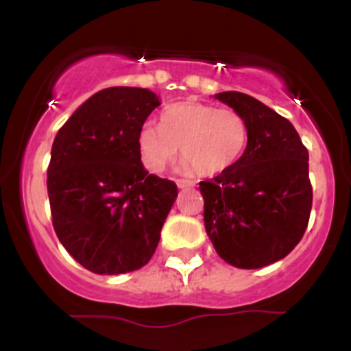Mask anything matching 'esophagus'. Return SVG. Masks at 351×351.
Masks as SVG:
<instances>
[{"label": "esophagus", "mask_w": 351, "mask_h": 351, "mask_svg": "<svg viewBox=\"0 0 351 351\" xmlns=\"http://www.w3.org/2000/svg\"><path fill=\"white\" fill-rule=\"evenodd\" d=\"M176 184H178V188H191V186H195V181H191V180H176Z\"/></svg>", "instance_id": "1"}]
</instances>
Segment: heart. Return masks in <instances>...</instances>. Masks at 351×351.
Instances as JSON below:
<instances>
[{
	"label": "heart",
	"mask_w": 351,
	"mask_h": 351,
	"mask_svg": "<svg viewBox=\"0 0 351 351\" xmlns=\"http://www.w3.org/2000/svg\"><path fill=\"white\" fill-rule=\"evenodd\" d=\"M247 123L232 108L199 102L168 107L162 125L147 122L138 132V150L145 167L162 171L178 156L199 176H216L239 162L247 145Z\"/></svg>",
	"instance_id": "b5f03b06"
}]
</instances>
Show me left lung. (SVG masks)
I'll return each mask as SVG.
<instances>
[{
  "label": "left lung",
  "instance_id": "left-lung-1",
  "mask_svg": "<svg viewBox=\"0 0 351 351\" xmlns=\"http://www.w3.org/2000/svg\"><path fill=\"white\" fill-rule=\"evenodd\" d=\"M215 97L244 117L247 147L234 167L201 181L204 228L221 259L261 269L300 243L312 209L308 152L287 119L243 92Z\"/></svg>",
  "mask_w": 351,
  "mask_h": 351
}]
</instances>
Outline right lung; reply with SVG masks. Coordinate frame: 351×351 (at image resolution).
<instances>
[{"label": "right lung", "mask_w": 351, "mask_h": 351, "mask_svg": "<svg viewBox=\"0 0 351 351\" xmlns=\"http://www.w3.org/2000/svg\"><path fill=\"white\" fill-rule=\"evenodd\" d=\"M160 106L140 87H108L59 128L47 167L52 226L60 244L94 274L136 271L152 259L178 196L143 168L138 132Z\"/></svg>", "instance_id": "obj_1"}]
</instances>
